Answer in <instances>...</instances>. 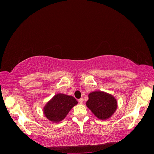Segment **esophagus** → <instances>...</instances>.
Segmentation results:
<instances>
[{
  "label": "esophagus",
  "instance_id": "1",
  "mask_svg": "<svg viewBox=\"0 0 154 154\" xmlns=\"http://www.w3.org/2000/svg\"><path fill=\"white\" fill-rule=\"evenodd\" d=\"M78 102H79V103H80V104H83V98L79 99L78 100Z\"/></svg>",
  "mask_w": 154,
  "mask_h": 154
}]
</instances>
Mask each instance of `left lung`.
Returning a JSON list of instances; mask_svg holds the SVG:
<instances>
[{
	"mask_svg": "<svg viewBox=\"0 0 154 154\" xmlns=\"http://www.w3.org/2000/svg\"><path fill=\"white\" fill-rule=\"evenodd\" d=\"M86 105L97 118L103 120L110 118L118 106L112 95L101 91L91 92Z\"/></svg>",
	"mask_w": 154,
	"mask_h": 154,
	"instance_id": "left-lung-1",
	"label": "left lung"
}]
</instances>
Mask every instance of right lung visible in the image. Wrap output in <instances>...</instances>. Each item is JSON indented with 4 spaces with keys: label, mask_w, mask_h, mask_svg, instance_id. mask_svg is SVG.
Instances as JSON below:
<instances>
[{
    "label": "right lung",
    "mask_w": 154,
    "mask_h": 154,
    "mask_svg": "<svg viewBox=\"0 0 154 154\" xmlns=\"http://www.w3.org/2000/svg\"><path fill=\"white\" fill-rule=\"evenodd\" d=\"M78 101L71 96L63 94L55 95L44 109V113L49 120L58 123L63 120Z\"/></svg>",
    "instance_id": "1"
}]
</instances>
